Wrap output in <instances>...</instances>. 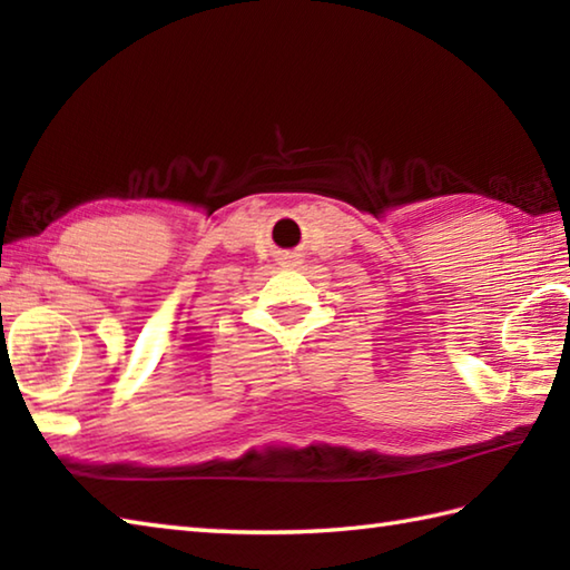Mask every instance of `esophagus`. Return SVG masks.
I'll return each instance as SVG.
<instances>
[{
  "label": "esophagus",
  "instance_id": "obj_1",
  "mask_svg": "<svg viewBox=\"0 0 570 570\" xmlns=\"http://www.w3.org/2000/svg\"><path fill=\"white\" fill-rule=\"evenodd\" d=\"M298 262V254H288V257H284V264H296Z\"/></svg>",
  "mask_w": 570,
  "mask_h": 570
}]
</instances>
